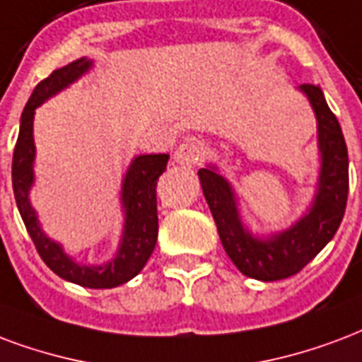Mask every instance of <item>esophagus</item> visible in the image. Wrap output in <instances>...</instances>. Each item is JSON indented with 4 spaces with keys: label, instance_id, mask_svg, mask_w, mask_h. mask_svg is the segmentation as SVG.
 Wrapping results in <instances>:
<instances>
[{
    "label": "esophagus",
    "instance_id": "obj_1",
    "mask_svg": "<svg viewBox=\"0 0 362 362\" xmlns=\"http://www.w3.org/2000/svg\"><path fill=\"white\" fill-rule=\"evenodd\" d=\"M209 153V146L205 141L197 138H188L184 140L174 151V160L182 167H195L197 163H202Z\"/></svg>",
    "mask_w": 362,
    "mask_h": 362
}]
</instances>
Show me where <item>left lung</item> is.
Returning <instances> with one entry per match:
<instances>
[{
	"instance_id": "8db88e82",
	"label": "left lung",
	"mask_w": 362,
	"mask_h": 362,
	"mask_svg": "<svg viewBox=\"0 0 362 362\" xmlns=\"http://www.w3.org/2000/svg\"><path fill=\"white\" fill-rule=\"evenodd\" d=\"M299 90L307 95L317 115L320 173L309 213L291 228L264 240L255 238L243 228L234 189L216 173V167L199 168L197 173L224 251L242 274L263 282L293 276L310 263L338 232L347 205L349 157L341 127L318 86L301 84Z\"/></svg>"
}]
</instances>
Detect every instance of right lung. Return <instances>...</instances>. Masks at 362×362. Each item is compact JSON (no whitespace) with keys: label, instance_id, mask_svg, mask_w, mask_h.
<instances>
[{"label":"right lung","instance_id":"add662e5","mask_svg":"<svg viewBox=\"0 0 362 362\" xmlns=\"http://www.w3.org/2000/svg\"><path fill=\"white\" fill-rule=\"evenodd\" d=\"M92 61L80 57L72 61L63 69L53 71L47 78L40 82L32 92L28 103L24 107L21 117V128L15 151H13V192L17 199L18 213L23 216V222L32 242L38 249L40 257L49 269L61 276L63 280L78 284L84 288L93 290H109L117 288L120 284L132 280L140 270L146 267L147 259L151 257L157 243L159 234V218H157V180L167 170L168 155H138L128 167L127 176L122 180V209H124V232L120 240L119 251L115 259L109 263L90 267L72 261L66 255L63 247L57 242L49 240L40 228L36 211L28 202V192L34 184V136H32V124H34V111L36 107L44 103L66 86L78 80L84 72L90 71Z\"/></svg>","mask_w":362,"mask_h":362}]
</instances>
